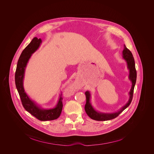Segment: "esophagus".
I'll list each match as a JSON object with an SVG mask.
<instances>
[{
    "instance_id": "obj_1",
    "label": "esophagus",
    "mask_w": 154,
    "mask_h": 154,
    "mask_svg": "<svg viewBox=\"0 0 154 154\" xmlns=\"http://www.w3.org/2000/svg\"><path fill=\"white\" fill-rule=\"evenodd\" d=\"M70 89H75V85H74V84H72L71 86H70Z\"/></svg>"
}]
</instances>
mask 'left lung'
Here are the masks:
<instances>
[{"label": "left lung", "instance_id": "left-lung-1", "mask_svg": "<svg viewBox=\"0 0 154 154\" xmlns=\"http://www.w3.org/2000/svg\"><path fill=\"white\" fill-rule=\"evenodd\" d=\"M122 56H123V58L125 60V61L127 63L128 69L129 70V79L132 82V87L129 92V100L128 103L123 107L121 108L120 110L117 111V112H111V113L101 112L94 109V108L93 107V106L91 103L90 92L88 91H86L85 95H86L87 101H86V104L85 106V110L87 114H88V116L93 120H97V121H106V120H110L111 119H113L116 117H117L123 110H125L127 107H128L132 102L133 95V90H134V85L136 81L137 74H136V70L135 68L134 60L132 55V53L131 51L126 47L125 45H124V49L122 52Z\"/></svg>", "mask_w": 154, "mask_h": 154}]
</instances>
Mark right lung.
<instances>
[{"mask_svg": "<svg viewBox=\"0 0 154 154\" xmlns=\"http://www.w3.org/2000/svg\"><path fill=\"white\" fill-rule=\"evenodd\" d=\"M42 43L41 38L38 39L37 37H34L22 51L17 66L15 75V85L21 98L22 106L25 110L41 121L53 120L60 116L62 111L63 98L62 94L59 96V99L55 107L44 109L29 98L25 92L23 85L25 70L28 60L32 54L39 48Z\"/></svg>", "mask_w": 154, "mask_h": 154, "instance_id": "add662e5", "label": "right lung"}]
</instances>
